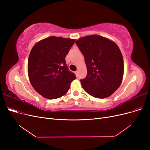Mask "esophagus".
Returning <instances> with one entry per match:
<instances>
[{
    "label": "esophagus",
    "instance_id": "esophagus-1",
    "mask_svg": "<svg viewBox=\"0 0 150 150\" xmlns=\"http://www.w3.org/2000/svg\"><path fill=\"white\" fill-rule=\"evenodd\" d=\"M74 73H75V74H76V76L77 77L78 76V71H75V72H74Z\"/></svg>",
    "mask_w": 150,
    "mask_h": 150
}]
</instances>
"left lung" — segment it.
Listing matches in <instances>:
<instances>
[{"label":"left lung","instance_id":"8db88e82","mask_svg":"<svg viewBox=\"0 0 150 150\" xmlns=\"http://www.w3.org/2000/svg\"><path fill=\"white\" fill-rule=\"evenodd\" d=\"M76 44L87 67V76L80 80L85 91L96 98L111 96L120 87L123 76V59L118 46L99 35L81 38Z\"/></svg>","mask_w":150,"mask_h":150}]
</instances>
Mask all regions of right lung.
I'll use <instances>...</instances> for the list:
<instances>
[{"instance_id": "1", "label": "right lung", "mask_w": 150, "mask_h": 150, "mask_svg": "<svg viewBox=\"0 0 150 150\" xmlns=\"http://www.w3.org/2000/svg\"><path fill=\"white\" fill-rule=\"evenodd\" d=\"M75 39L51 36L36 43L28 59V75L34 89L45 98L64 96L76 77L65 57Z\"/></svg>"}]
</instances>
